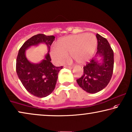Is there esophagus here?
<instances>
[{"mask_svg": "<svg viewBox=\"0 0 132 132\" xmlns=\"http://www.w3.org/2000/svg\"><path fill=\"white\" fill-rule=\"evenodd\" d=\"M64 67L66 68H69V69H72L73 68V67L72 66H64Z\"/></svg>", "mask_w": 132, "mask_h": 132, "instance_id": "1", "label": "esophagus"}]
</instances>
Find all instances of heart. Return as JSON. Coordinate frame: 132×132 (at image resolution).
Instances as JSON below:
<instances>
[{
  "label": "heart",
  "mask_w": 132,
  "mask_h": 132,
  "mask_svg": "<svg viewBox=\"0 0 132 132\" xmlns=\"http://www.w3.org/2000/svg\"><path fill=\"white\" fill-rule=\"evenodd\" d=\"M97 45V38L93 34L82 33L67 36L59 40L57 47L51 48V56L56 63L60 64L69 53L77 63L82 64L92 59Z\"/></svg>",
  "instance_id": "b5f03b06"
}]
</instances>
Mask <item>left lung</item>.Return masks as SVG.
Returning <instances> with one entry per match:
<instances>
[{
	"instance_id": "left-lung-1",
	"label": "left lung",
	"mask_w": 132,
	"mask_h": 132,
	"mask_svg": "<svg viewBox=\"0 0 132 132\" xmlns=\"http://www.w3.org/2000/svg\"><path fill=\"white\" fill-rule=\"evenodd\" d=\"M97 51L94 57L84 66V74L77 79L79 86L89 93L105 88L110 81L114 69V52L106 39L96 34ZM101 57V59L98 60Z\"/></svg>"
}]
</instances>
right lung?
<instances>
[{
    "instance_id": "right-lung-1",
    "label": "right lung",
    "mask_w": 132,
    "mask_h": 132,
    "mask_svg": "<svg viewBox=\"0 0 132 132\" xmlns=\"http://www.w3.org/2000/svg\"><path fill=\"white\" fill-rule=\"evenodd\" d=\"M55 37L44 34L35 35L26 41L18 51L16 60V71L22 84L27 92L38 97H45L54 90L58 74L63 66L55 67L51 62L49 52ZM44 43L48 53L41 62L31 63L27 59L25 51L33 46Z\"/></svg>"
}]
</instances>
